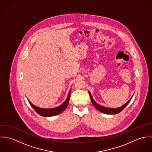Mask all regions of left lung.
<instances>
[{"mask_svg":"<svg viewBox=\"0 0 152 152\" xmlns=\"http://www.w3.org/2000/svg\"><path fill=\"white\" fill-rule=\"evenodd\" d=\"M89 96H90V98H91V101H92V103L93 104V105L95 107V108L98 109V110H99L100 112H102V113H106V114H110V115H114V114H117L119 112H121L125 108L127 105L129 103V102L130 101V100L132 99V98H130V99L125 104H124L123 106H122L120 108H107V107H102L101 105H99V104H96L94 99L92 98V95L91 94V93L89 92Z\"/></svg>","mask_w":152,"mask_h":152,"instance_id":"8db88e82","label":"left lung"}]
</instances>
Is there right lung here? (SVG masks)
I'll list each match as a JSON object with an SVG mask.
<instances>
[{
	"label": "right lung",
	"mask_w": 152,
	"mask_h": 152,
	"mask_svg": "<svg viewBox=\"0 0 152 152\" xmlns=\"http://www.w3.org/2000/svg\"><path fill=\"white\" fill-rule=\"evenodd\" d=\"M70 92H71V91H69L68 95L67 96V98L66 99L65 102L63 104H61L60 106H59L57 108H39V107H36L35 105H33L28 100V101L30 104L31 105V106L33 107V108L35 110V111L40 115H41L42 116H45V117L53 116H55V115H57L58 114L62 113L65 110V108L67 107L68 103H69V99H70Z\"/></svg>",
	"instance_id": "1"
}]
</instances>
